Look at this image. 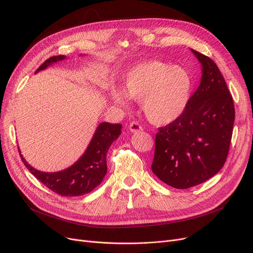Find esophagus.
Returning a JSON list of instances; mask_svg holds the SVG:
<instances>
[{"label":"esophagus","mask_w":253,"mask_h":253,"mask_svg":"<svg viewBox=\"0 0 253 253\" xmlns=\"http://www.w3.org/2000/svg\"><path fill=\"white\" fill-rule=\"evenodd\" d=\"M128 127H129V130H130V131H134V133H135V131H140V130L143 129L142 126H141L138 122H131V123L129 124Z\"/></svg>","instance_id":"obj_1"}]
</instances>
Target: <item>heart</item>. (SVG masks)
<instances>
[{"instance_id":"obj_1","label":"heart","mask_w":253,"mask_h":253,"mask_svg":"<svg viewBox=\"0 0 253 253\" xmlns=\"http://www.w3.org/2000/svg\"><path fill=\"white\" fill-rule=\"evenodd\" d=\"M190 90L191 78L184 68L150 61L131 69L125 78L123 92L113 88L111 95L119 105H126V98L141 101L149 122L167 125L183 113Z\"/></svg>"}]
</instances>
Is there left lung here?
<instances>
[{
    "mask_svg": "<svg viewBox=\"0 0 253 253\" xmlns=\"http://www.w3.org/2000/svg\"><path fill=\"white\" fill-rule=\"evenodd\" d=\"M202 64L201 84L183 113L159 127L152 172L163 182L186 189L205 182L223 167L233 135L235 106L219 69L191 49Z\"/></svg>",
    "mask_w": 253,
    "mask_h": 253,
    "instance_id": "obj_1",
    "label": "left lung"
}]
</instances>
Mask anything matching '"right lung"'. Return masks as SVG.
I'll list each match as a JSON object with an SVG mask.
<instances>
[{
    "instance_id": "add662e5",
    "label": "right lung",
    "mask_w": 253,
    "mask_h": 253,
    "mask_svg": "<svg viewBox=\"0 0 253 253\" xmlns=\"http://www.w3.org/2000/svg\"><path fill=\"white\" fill-rule=\"evenodd\" d=\"M65 55L51 56L37 69L41 71L52 63L63 61ZM122 125L103 123L95 130L92 140L81 158L68 169L56 173H44L34 169L26 160L21 161L28 170L46 187L63 197H78L90 192L97 187L107 173L106 155L113 141L120 135Z\"/></svg>"
}]
</instances>
